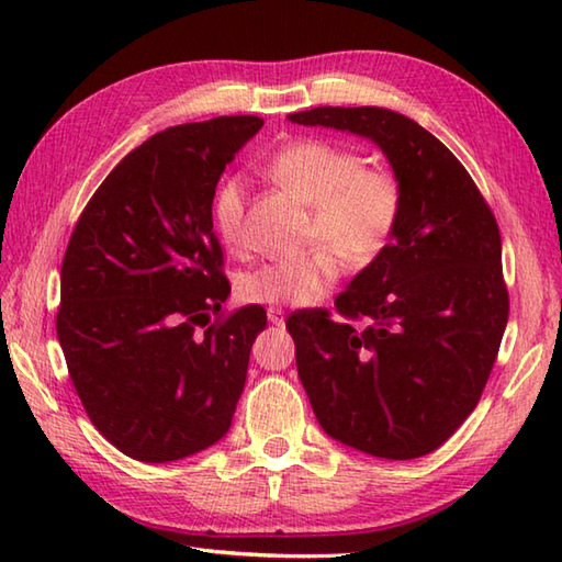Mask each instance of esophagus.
<instances>
[{"instance_id":"34e87169","label":"esophagus","mask_w":562,"mask_h":562,"mask_svg":"<svg viewBox=\"0 0 562 562\" xmlns=\"http://www.w3.org/2000/svg\"><path fill=\"white\" fill-rule=\"evenodd\" d=\"M268 321L272 326H284V312L280 306H270L268 308Z\"/></svg>"}]
</instances>
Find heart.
Masks as SVG:
<instances>
[{"label":"heart","instance_id":"heart-1","mask_svg":"<svg viewBox=\"0 0 562 562\" xmlns=\"http://www.w3.org/2000/svg\"><path fill=\"white\" fill-rule=\"evenodd\" d=\"M266 171L272 183L312 205L308 241L321 246L246 272L238 284L246 302L312 306L340 278V255L355 268L384 256L403 210L401 181L386 166L364 164L360 151L340 142L300 139L274 154ZM244 214V183L229 178L214 195V226L226 248H246Z\"/></svg>","mask_w":562,"mask_h":562}]
</instances>
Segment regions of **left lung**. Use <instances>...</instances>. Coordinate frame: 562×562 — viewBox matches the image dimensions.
<instances>
[{
  "label": "left lung",
  "instance_id": "left-lung-1",
  "mask_svg": "<svg viewBox=\"0 0 562 562\" xmlns=\"http://www.w3.org/2000/svg\"><path fill=\"white\" fill-rule=\"evenodd\" d=\"M288 117L372 139L403 190L393 241L338 296L340 318H288L296 372L333 439L379 459L425 457L479 405L503 340L497 222L461 161L411 117L376 105Z\"/></svg>",
  "mask_w": 562,
  "mask_h": 562
}]
</instances>
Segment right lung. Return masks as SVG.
<instances>
[{
    "label": "right lung",
    "instance_id": "1",
    "mask_svg": "<svg viewBox=\"0 0 562 562\" xmlns=\"http://www.w3.org/2000/svg\"><path fill=\"white\" fill-rule=\"evenodd\" d=\"M262 127L222 115L164 130L105 176L59 272L57 340L83 411L125 457L178 461L229 432L266 308L222 314L232 288L212 200Z\"/></svg>",
    "mask_w": 562,
    "mask_h": 562
}]
</instances>
